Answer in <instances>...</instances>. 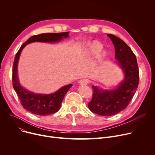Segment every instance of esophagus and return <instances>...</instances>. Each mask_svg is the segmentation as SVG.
I'll return each instance as SVG.
<instances>
[{"label":"esophagus","mask_w":155,"mask_h":155,"mask_svg":"<svg viewBox=\"0 0 155 155\" xmlns=\"http://www.w3.org/2000/svg\"><path fill=\"white\" fill-rule=\"evenodd\" d=\"M88 83V80L87 78H83V79H81L79 81V84L80 85H85Z\"/></svg>","instance_id":"esophagus-1"}]
</instances>
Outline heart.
<instances>
[{"label": "heart", "instance_id": "obj_1", "mask_svg": "<svg viewBox=\"0 0 155 155\" xmlns=\"http://www.w3.org/2000/svg\"><path fill=\"white\" fill-rule=\"evenodd\" d=\"M102 46L101 44H99V43L95 42L92 44H91L89 46V51L90 53L94 56H97L99 55L102 50Z\"/></svg>", "mask_w": 155, "mask_h": 155}]
</instances>
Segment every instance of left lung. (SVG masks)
<instances>
[{"instance_id":"left-lung-1","label":"left lung","mask_w":155,"mask_h":155,"mask_svg":"<svg viewBox=\"0 0 155 155\" xmlns=\"http://www.w3.org/2000/svg\"><path fill=\"white\" fill-rule=\"evenodd\" d=\"M107 36L114 45L115 58L125 77L114 90L104 91L92 86V99L88 106L92 112L102 116H110L125 109L136 93L140 79L136 57L131 49L118 37Z\"/></svg>"}]
</instances>
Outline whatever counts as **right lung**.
<instances>
[{"mask_svg": "<svg viewBox=\"0 0 155 155\" xmlns=\"http://www.w3.org/2000/svg\"><path fill=\"white\" fill-rule=\"evenodd\" d=\"M69 32L58 33H43L29 38L21 46L15 56L12 67V85L22 107L36 115L46 116L58 112L65 94L72 87V84L64 86L58 91L51 94H37L24 88L19 84L18 77V63L22 49L32 42H58L63 38H68Z\"/></svg>", "mask_w": 155, "mask_h": 155, "instance_id": "add662e5", "label": "right lung"}]
</instances>
